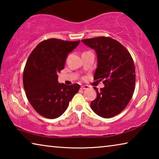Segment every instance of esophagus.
<instances>
[{"instance_id":"34e87169","label":"esophagus","mask_w":159,"mask_h":159,"mask_svg":"<svg viewBox=\"0 0 159 159\" xmlns=\"http://www.w3.org/2000/svg\"><path fill=\"white\" fill-rule=\"evenodd\" d=\"M81 88L82 90H87V89H88V88H89V86L88 85H82L81 86Z\"/></svg>"}]
</instances>
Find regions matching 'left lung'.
<instances>
[{"label":"left lung","instance_id":"left-lung-1","mask_svg":"<svg viewBox=\"0 0 159 159\" xmlns=\"http://www.w3.org/2000/svg\"><path fill=\"white\" fill-rule=\"evenodd\" d=\"M81 41L95 50L98 67L94 80H103L104 87L97 92L91 102L93 111L103 118L120 114L133 97L135 87V68L130 52L123 45L110 37L100 36Z\"/></svg>","mask_w":159,"mask_h":159}]
</instances>
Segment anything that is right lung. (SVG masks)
I'll return each mask as SVG.
<instances>
[{
  "label": "right lung",
  "mask_w": 159,
  "mask_h": 159,
  "mask_svg": "<svg viewBox=\"0 0 159 159\" xmlns=\"http://www.w3.org/2000/svg\"><path fill=\"white\" fill-rule=\"evenodd\" d=\"M80 41L57 39L45 40L36 45L28 57L23 74V85L29 102L38 114L56 118L63 114L80 85L58 83L57 74L66 58Z\"/></svg>",
  "instance_id": "1"
}]
</instances>
